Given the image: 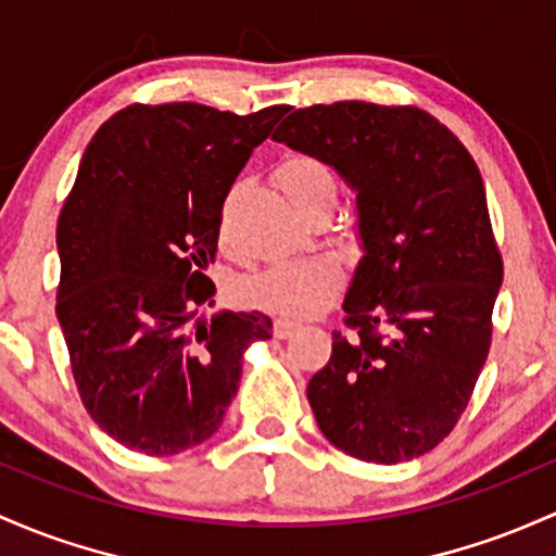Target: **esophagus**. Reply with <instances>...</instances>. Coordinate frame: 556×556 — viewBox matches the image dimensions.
I'll return each mask as SVG.
<instances>
[{
  "mask_svg": "<svg viewBox=\"0 0 556 556\" xmlns=\"http://www.w3.org/2000/svg\"><path fill=\"white\" fill-rule=\"evenodd\" d=\"M295 327H298L295 321L282 319V316H279V319H274V338H290L292 329H295Z\"/></svg>",
  "mask_w": 556,
  "mask_h": 556,
  "instance_id": "esophagus-1",
  "label": "esophagus"
}]
</instances>
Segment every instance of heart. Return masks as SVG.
<instances>
[{
	"label": "heart",
	"instance_id": "b5f03b06",
	"mask_svg": "<svg viewBox=\"0 0 556 556\" xmlns=\"http://www.w3.org/2000/svg\"><path fill=\"white\" fill-rule=\"evenodd\" d=\"M277 179L301 211L319 200H338V174L325 157L292 152L277 168ZM340 290V268L329 258H282L248 277L245 301L282 316H311L325 308Z\"/></svg>",
	"mask_w": 556,
	"mask_h": 556
}]
</instances>
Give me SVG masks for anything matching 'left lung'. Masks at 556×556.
Returning <instances> with one entry per match:
<instances>
[{
    "mask_svg": "<svg viewBox=\"0 0 556 556\" xmlns=\"http://www.w3.org/2000/svg\"><path fill=\"white\" fill-rule=\"evenodd\" d=\"M277 142L325 157L356 189L367 255L311 377L327 441L377 465L435 448L472 399L493 334L504 261L478 163L417 105L298 108Z\"/></svg>",
    "mask_w": 556,
    "mask_h": 556,
    "instance_id": "left-lung-1",
    "label": "left lung"
}]
</instances>
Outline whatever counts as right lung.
I'll return each instance as SVG.
<instances>
[{
    "instance_id": "1",
    "label": "right lung",
    "mask_w": 556,
    "mask_h": 556,
    "mask_svg": "<svg viewBox=\"0 0 556 556\" xmlns=\"http://www.w3.org/2000/svg\"><path fill=\"white\" fill-rule=\"evenodd\" d=\"M285 105H134L91 137L58 218V311L81 404L118 443L170 456L208 441L240 386L261 311L194 321L222 208Z\"/></svg>"
}]
</instances>
